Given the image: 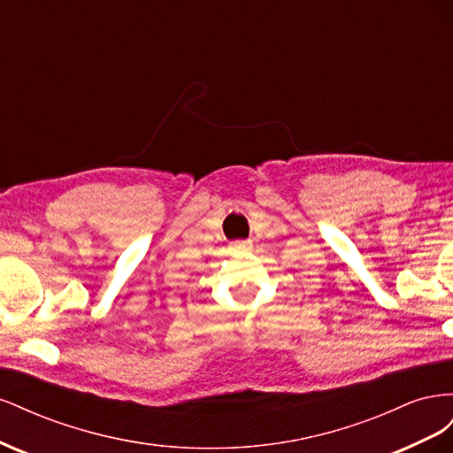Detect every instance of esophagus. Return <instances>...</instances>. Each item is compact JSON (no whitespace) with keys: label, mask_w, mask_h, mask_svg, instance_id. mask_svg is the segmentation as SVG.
I'll return each mask as SVG.
<instances>
[{"label":"esophagus","mask_w":453,"mask_h":453,"mask_svg":"<svg viewBox=\"0 0 453 453\" xmlns=\"http://www.w3.org/2000/svg\"><path fill=\"white\" fill-rule=\"evenodd\" d=\"M251 248H253V243L250 240H240V242L230 243V251H234V253H248V251H251Z\"/></svg>","instance_id":"1"}]
</instances>
